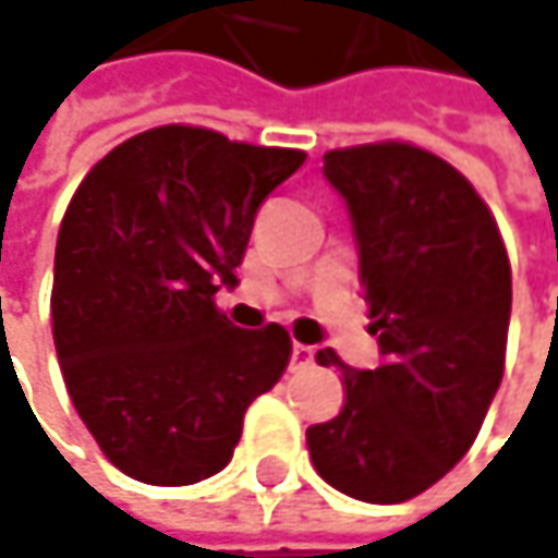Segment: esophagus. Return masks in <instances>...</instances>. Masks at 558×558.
Masks as SVG:
<instances>
[{
	"mask_svg": "<svg viewBox=\"0 0 558 558\" xmlns=\"http://www.w3.org/2000/svg\"><path fill=\"white\" fill-rule=\"evenodd\" d=\"M311 362H314V345H304V342H292V368L311 365Z\"/></svg>",
	"mask_w": 558,
	"mask_h": 558,
	"instance_id": "esophagus-1",
	"label": "esophagus"
}]
</instances>
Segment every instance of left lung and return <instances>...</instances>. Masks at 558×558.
I'll return each mask as SVG.
<instances>
[{
	"instance_id": "obj_1",
	"label": "left lung",
	"mask_w": 558,
	"mask_h": 558,
	"mask_svg": "<svg viewBox=\"0 0 558 558\" xmlns=\"http://www.w3.org/2000/svg\"><path fill=\"white\" fill-rule=\"evenodd\" d=\"M349 206L378 337L375 372L333 349L339 416L307 428L317 473L345 496L397 505L435 486L480 435L505 372L511 263L489 206L445 158L410 142L324 155Z\"/></svg>"
}]
</instances>
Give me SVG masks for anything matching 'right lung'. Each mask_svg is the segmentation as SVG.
<instances>
[{
	"label": "right lung",
	"mask_w": 558,
	"mask_h": 558,
	"mask_svg": "<svg viewBox=\"0 0 558 558\" xmlns=\"http://www.w3.org/2000/svg\"><path fill=\"white\" fill-rule=\"evenodd\" d=\"M299 148L155 126L78 183L57 238L53 342L65 390L104 458L151 486L199 483L234 454L247 407L282 378L286 327H234V286L263 199Z\"/></svg>",
	"instance_id": "add662e5"
}]
</instances>
